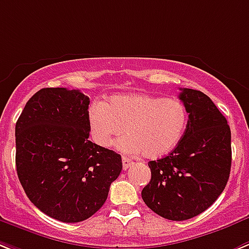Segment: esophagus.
Masks as SVG:
<instances>
[{
  "label": "esophagus",
  "mask_w": 249,
  "mask_h": 249,
  "mask_svg": "<svg viewBox=\"0 0 249 249\" xmlns=\"http://www.w3.org/2000/svg\"><path fill=\"white\" fill-rule=\"evenodd\" d=\"M131 163H133V162H131V160H129V158H126V157H123V170H128L129 167L131 166Z\"/></svg>",
  "instance_id": "1"
}]
</instances>
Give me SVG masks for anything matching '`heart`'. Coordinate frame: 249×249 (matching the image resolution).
<instances>
[{
  "mask_svg": "<svg viewBox=\"0 0 249 249\" xmlns=\"http://www.w3.org/2000/svg\"><path fill=\"white\" fill-rule=\"evenodd\" d=\"M87 120L91 139L99 147H110L125 129L128 135L116 143L120 152L157 160L171 153L182 141L189 112L178 100L128 93L112 96L106 104H92Z\"/></svg>",
  "mask_w": 249,
  "mask_h": 249,
  "instance_id": "heart-1",
  "label": "heart"
}]
</instances>
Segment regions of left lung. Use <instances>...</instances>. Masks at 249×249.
<instances>
[{
    "label": "left lung",
    "instance_id": "left-lung-1",
    "mask_svg": "<svg viewBox=\"0 0 249 249\" xmlns=\"http://www.w3.org/2000/svg\"><path fill=\"white\" fill-rule=\"evenodd\" d=\"M189 112L182 141L164 158L150 160V181L142 191L145 205L168 220H187L218 199L231 175V128L209 96L181 89Z\"/></svg>",
    "mask_w": 249,
    "mask_h": 249
}]
</instances>
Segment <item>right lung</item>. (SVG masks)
I'll return each instance as SVG.
<instances>
[{
  "mask_svg": "<svg viewBox=\"0 0 249 249\" xmlns=\"http://www.w3.org/2000/svg\"><path fill=\"white\" fill-rule=\"evenodd\" d=\"M89 105L79 89H41L15 128L25 194L40 212L64 223L92 216L123 170L120 154L89 139Z\"/></svg>",
  "mask_w": 249,
  "mask_h": 249,
  "instance_id": "add662e5",
  "label": "right lung"
}]
</instances>
